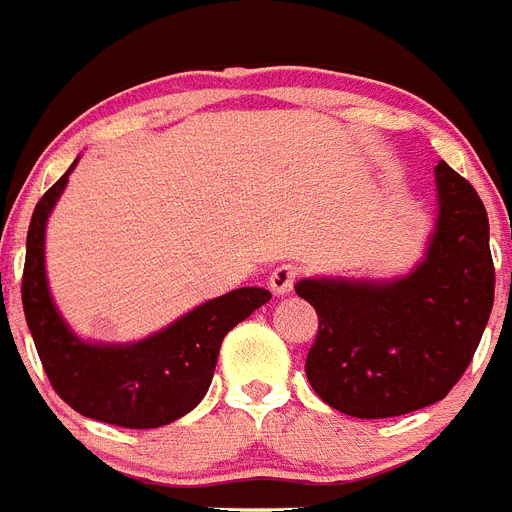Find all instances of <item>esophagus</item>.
I'll list each match as a JSON object with an SVG mask.
<instances>
[{"mask_svg":"<svg viewBox=\"0 0 512 512\" xmlns=\"http://www.w3.org/2000/svg\"><path fill=\"white\" fill-rule=\"evenodd\" d=\"M297 282V266L292 264H282L277 266V269L271 271V277H269V287L274 295H289L292 292V287H295Z\"/></svg>","mask_w":512,"mask_h":512,"instance_id":"esophagus-1","label":"esophagus"}]
</instances>
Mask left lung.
<instances>
[{"label":"left lung","mask_w":512,"mask_h":512,"mask_svg":"<svg viewBox=\"0 0 512 512\" xmlns=\"http://www.w3.org/2000/svg\"><path fill=\"white\" fill-rule=\"evenodd\" d=\"M425 259L392 282L302 279L318 312L305 361L312 390L354 418H395L443 400L467 372L495 300L487 210L446 161Z\"/></svg>","instance_id":"8db88e82"}]
</instances>
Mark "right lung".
<instances>
[{
  "label": "right lung",
  "instance_id": "obj_1",
  "mask_svg": "<svg viewBox=\"0 0 512 512\" xmlns=\"http://www.w3.org/2000/svg\"><path fill=\"white\" fill-rule=\"evenodd\" d=\"M71 169L40 197L27 230L22 307L45 374L58 397L87 418L120 428L174 423L207 395L223 338L266 305L271 292L233 289L194 307L161 333L128 346L81 341L58 315L45 279V223Z\"/></svg>",
  "mask_w": 512,
  "mask_h": 512
}]
</instances>
